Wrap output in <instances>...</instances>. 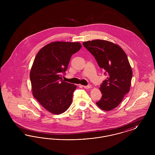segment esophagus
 <instances>
[{"mask_svg": "<svg viewBox=\"0 0 155 155\" xmlns=\"http://www.w3.org/2000/svg\"><path fill=\"white\" fill-rule=\"evenodd\" d=\"M83 87H84V88L89 89L91 88L92 87V86H91V85H87V86H85V85H84V86H83Z\"/></svg>", "mask_w": 155, "mask_h": 155, "instance_id": "obj_1", "label": "esophagus"}]
</instances>
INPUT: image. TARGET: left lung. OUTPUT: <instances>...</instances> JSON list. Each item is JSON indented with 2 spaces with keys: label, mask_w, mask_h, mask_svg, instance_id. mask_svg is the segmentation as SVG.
<instances>
[{
  "label": "left lung",
  "mask_w": 155,
  "mask_h": 155,
  "mask_svg": "<svg viewBox=\"0 0 155 155\" xmlns=\"http://www.w3.org/2000/svg\"><path fill=\"white\" fill-rule=\"evenodd\" d=\"M82 44L108 74L99 88L102 96L96 104L103 110H112L130 89L133 70L127 54L119 45L108 41L96 39Z\"/></svg>",
  "instance_id": "left-lung-1"
}]
</instances>
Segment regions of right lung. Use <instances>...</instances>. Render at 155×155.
Segmentation results:
<instances>
[{
	"instance_id": "right-lung-1",
	"label": "right lung",
	"mask_w": 155,
	"mask_h": 155,
	"mask_svg": "<svg viewBox=\"0 0 155 155\" xmlns=\"http://www.w3.org/2000/svg\"><path fill=\"white\" fill-rule=\"evenodd\" d=\"M80 42H53L37 53L30 71L32 95L46 110L61 114L72 103L77 86L63 81L71 57L81 49Z\"/></svg>"
}]
</instances>
